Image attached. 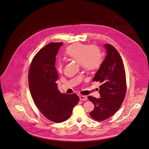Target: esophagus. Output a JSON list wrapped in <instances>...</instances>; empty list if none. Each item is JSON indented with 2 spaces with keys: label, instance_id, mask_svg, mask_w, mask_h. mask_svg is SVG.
Segmentation results:
<instances>
[{
  "label": "esophagus",
  "instance_id": "34e87169",
  "mask_svg": "<svg viewBox=\"0 0 149 149\" xmlns=\"http://www.w3.org/2000/svg\"><path fill=\"white\" fill-rule=\"evenodd\" d=\"M79 98L81 100H87V98L86 96L85 95H81L79 97Z\"/></svg>",
  "mask_w": 149,
  "mask_h": 149
}]
</instances>
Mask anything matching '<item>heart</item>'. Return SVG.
Masks as SVG:
<instances>
[{
	"label": "heart",
	"mask_w": 149,
	"mask_h": 149,
	"mask_svg": "<svg viewBox=\"0 0 149 149\" xmlns=\"http://www.w3.org/2000/svg\"><path fill=\"white\" fill-rule=\"evenodd\" d=\"M65 56L69 61H74L83 69L88 72L95 71L101 66L103 58L99 49L94 46L75 43L68 46L65 52ZM59 73L62 72L63 64L58 62L56 66Z\"/></svg>",
	"instance_id": "heart-1"
}]
</instances>
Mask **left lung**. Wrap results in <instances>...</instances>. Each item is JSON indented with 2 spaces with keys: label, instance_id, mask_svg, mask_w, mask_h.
<instances>
[{
  "label": "left lung",
  "instance_id": "1",
  "mask_svg": "<svg viewBox=\"0 0 149 149\" xmlns=\"http://www.w3.org/2000/svg\"><path fill=\"white\" fill-rule=\"evenodd\" d=\"M104 47L106 50L105 59L93 80L101 83L100 98L88 97L95 106L90 115L98 121L106 120L116 113L123 103L126 92L125 70L119 52L110 44H105Z\"/></svg>",
  "mask_w": 149,
  "mask_h": 149
}]
</instances>
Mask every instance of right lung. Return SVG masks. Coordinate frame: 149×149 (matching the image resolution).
<instances>
[{
  "instance_id": "obj_1",
  "label": "right lung",
  "mask_w": 149,
  "mask_h": 149,
  "mask_svg": "<svg viewBox=\"0 0 149 149\" xmlns=\"http://www.w3.org/2000/svg\"><path fill=\"white\" fill-rule=\"evenodd\" d=\"M62 42L51 43L33 57L29 72L30 91L35 105L46 118L55 123L67 120L79 101L75 94H63L58 89L56 55Z\"/></svg>"
}]
</instances>
